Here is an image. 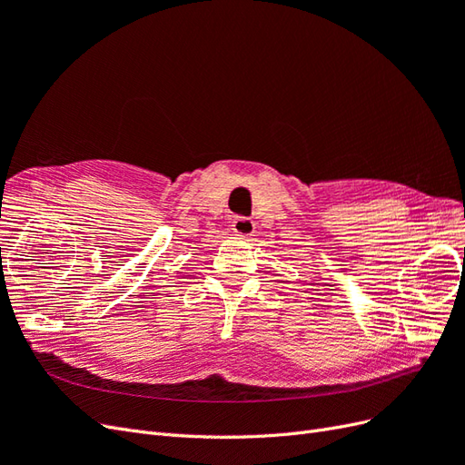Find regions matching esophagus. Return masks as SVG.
<instances>
[{"instance_id":"esophagus-1","label":"esophagus","mask_w":465,"mask_h":465,"mask_svg":"<svg viewBox=\"0 0 465 465\" xmlns=\"http://www.w3.org/2000/svg\"><path fill=\"white\" fill-rule=\"evenodd\" d=\"M254 221L252 219H246V217H236L234 221H232V232L236 234V236H241V238H248V236H252L254 234Z\"/></svg>"}]
</instances>
